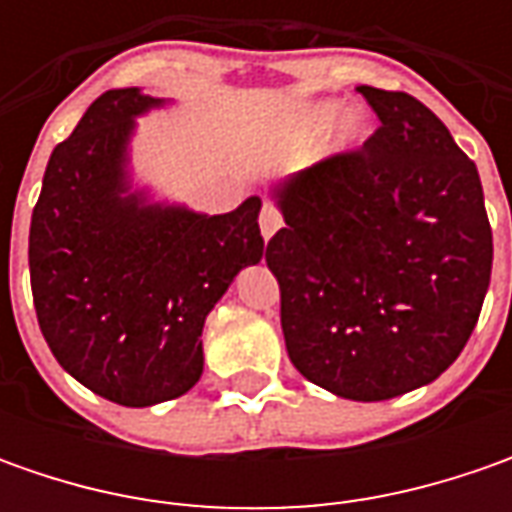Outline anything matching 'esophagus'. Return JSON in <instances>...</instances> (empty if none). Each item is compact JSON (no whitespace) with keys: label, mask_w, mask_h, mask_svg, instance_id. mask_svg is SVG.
<instances>
[{"label":"esophagus","mask_w":512,"mask_h":512,"mask_svg":"<svg viewBox=\"0 0 512 512\" xmlns=\"http://www.w3.org/2000/svg\"><path fill=\"white\" fill-rule=\"evenodd\" d=\"M259 227H262V236H265V242L282 227V213L276 210L273 205L262 207V213H259Z\"/></svg>","instance_id":"1"}]
</instances>
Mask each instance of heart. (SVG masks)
<instances>
[{
	"mask_svg": "<svg viewBox=\"0 0 512 512\" xmlns=\"http://www.w3.org/2000/svg\"><path fill=\"white\" fill-rule=\"evenodd\" d=\"M339 113L342 108L336 105V102H319V105H313V108H307L302 113V133H305L307 139H316V136H325L327 130L333 128L336 122H339ZM342 139H356L359 133H362V122L356 119V116H347L342 122Z\"/></svg>",
	"mask_w": 512,
	"mask_h": 512,
	"instance_id": "b5f03b06",
	"label": "heart"
}]
</instances>
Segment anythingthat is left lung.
<instances>
[{"label": "left lung", "mask_w": 512, "mask_h": 512, "mask_svg": "<svg viewBox=\"0 0 512 512\" xmlns=\"http://www.w3.org/2000/svg\"><path fill=\"white\" fill-rule=\"evenodd\" d=\"M379 128L273 187L265 262L287 356L307 382L384 402L439 379L482 313L493 230L476 165L430 108L359 85Z\"/></svg>", "instance_id": "8db88e82"}]
</instances>
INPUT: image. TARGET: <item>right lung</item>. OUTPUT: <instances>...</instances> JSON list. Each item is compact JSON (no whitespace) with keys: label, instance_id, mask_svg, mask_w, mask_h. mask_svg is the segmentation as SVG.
<instances>
[{"label":"right lung","instance_id":"obj_1","mask_svg":"<svg viewBox=\"0 0 512 512\" xmlns=\"http://www.w3.org/2000/svg\"><path fill=\"white\" fill-rule=\"evenodd\" d=\"M162 105L139 88L102 93L50 153L30 219V290L50 353L125 407L199 382L207 313L265 253L259 196L207 216L133 190L136 116Z\"/></svg>","mask_w":512,"mask_h":512}]
</instances>
